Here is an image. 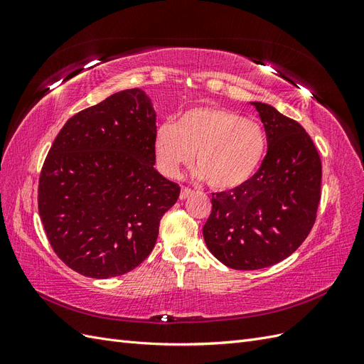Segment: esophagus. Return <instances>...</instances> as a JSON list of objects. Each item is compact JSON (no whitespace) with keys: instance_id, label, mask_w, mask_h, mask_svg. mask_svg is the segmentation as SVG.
I'll return each mask as SVG.
<instances>
[{"instance_id":"1","label":"esophagus","mask_w":364,"mask_h":364,"mask_svg":"<svg viewBox=\"0 0 364 364\" xmlns=\"http://www.w3.org/2000/svg\"><path fill=\"white\" fill-rule=\"evenodd\" d=\"M191 194H193V190L186 188V186H182V188H181V196H179V199H181V200L188 199V197H190Z\"/></svg>"}]
</instances>
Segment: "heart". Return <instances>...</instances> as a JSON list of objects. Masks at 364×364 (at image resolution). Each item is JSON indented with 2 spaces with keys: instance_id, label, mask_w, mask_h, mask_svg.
Instances as JSON below:
<instances>
[{
  "instance_id": "b5f03b06",
  "label": "heart",
  "mask_w": 364,
  "mask_h": 364,
  "mask_svg": "<svg viewBox=\"0 0 364 364\" xmlns=\"http://www.w3.org/2000/svg\"><path fill=\"white\" fill-rule=\"evenodd\" d=\"M266 149V132L257 121L215 106L190 109L155 134V156L165 176L176 178L194 155L199 174L217 191L250 181Z\"/></svg>"
}]
</instances>
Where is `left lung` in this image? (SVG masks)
Returning <instances> with one entry per match:
<instances>
[{
	"label": "left lung",
	"instance_id": "1",
	"mask_svg": "<svg viewBox=\"0 0 364 364\" xmlns=\"http://www.w3.org/2000/svg\"><path fill=\"white\" fill-rule=\"evenodd\" d=\"M267 135V155L250 181L213 194L203 226L209 252L225 266L258 270L299 247L321 202L322 164L310 135L270 105L252 102Z\"/></svg>",
	"mask_w": 364,
	"mask_h": 364
}]
</instances>
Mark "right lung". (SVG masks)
Instances as JSON below:
<instances>
[{
	"label": "right lung",
	"mask_w": 364,
	"mask_h": 364,
	"mask_svg": "<svg viewBox=\"0 0 364 364\" xmlns=\"http://www.w3.org/2000/svg\"><path fill=\"white\" fill-rule=\"evenodd\" d=\"M155 134L151 100L134 87L75 114L54 139L39 178V215L56 255L83 277H119L155 247L181 193L153 167Z\"/></svg>",
	"instance_id": "right-lung-1"
}]
</instances>
